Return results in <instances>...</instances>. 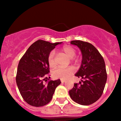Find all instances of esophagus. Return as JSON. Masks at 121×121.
<instances>
[{
  "label": "esophagus",
  "instance_id": "34e87169",
  "mask_svg": "<svg viewBox=\"0 0 121 121\" xmlns=\"http://www.w3.org/2000/svg\"><path fill=\"white\" fill-rule=\"evenodd\" d=\"M66 82V80H61V82H62V83H63V82Z\"/></svg>",
  "mask_w": 121,
  "mask_h": 121
}]
</instances>
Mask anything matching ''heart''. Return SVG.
<instances>
[{"instance_id": "obj_1", "label": "heart", "mask_w": 121, "mask_h": 121, "mask_svg": "<svg viewBox=\"0 0 121 121\" xmlns=\"http://www.w3.org/2000/svg\"><path fill=\"white\" fill-rule=\"evenodd\" d=\"M62 52L69 59H73L76 55V51L70 46H64L62 49ZM48 63L51 67H53L56 65L55 58H54V52L52 51L49 53L48 56ZM74 69L72 67L62 68H58L52 72V76L55 79H67L74 73Z\"/></svg>"}]
</instances>
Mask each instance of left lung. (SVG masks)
<instances>
[{"label": "left lung", "instance_id": "obj_1", "mask_svg": "<svg viewBox=\"0 0 121 121\" xmlns=\"http://www.w3.org/2000/svg\"><path fill=\"white\" fill-rule=\"evenodd\" d=\"M82 54V60L76 77L82 78L81 84H74L69 95L74 101L82 105H89L101 96L107 81L105 61L98 50L90 43L80 40L72 41Z\"/></svg>", "mask_w": 121, "mask_h": 121}]
</instances>
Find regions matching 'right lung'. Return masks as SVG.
Wrapping results in <instances>:
<instances>
[{"mask_svg":"<svg viewBox=\"0 0 121 121\" xmlns=\"http://www.w3.org/2000/svg\"><path fill=\"white\" fill-rule=\"evenodd\" d=\"M38 40L30 46L18 64L16 82L24 100L35 107L47 105L52 100L60 79L49 80L48 56L58 44ZM50 78V77H49Z\"/></svg>","mask_w":121,"mask_h":121,"instance_id":"obj_1","label":"right lung"}]
</instances>
